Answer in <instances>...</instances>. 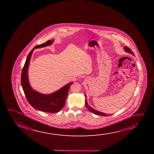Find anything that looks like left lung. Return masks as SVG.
Listing matches in <instances>:
<instances>
[{"mask_svg": "<svg viewBox=\"0 0 154 154\" xmlns=\"http://www.w3.org/2000/svg\"><path fill=\"white\" fill-rule=\"evenodd\" d=\"M124 48H125V51H126L127 53L131 54L133 55V56H135L134 55V54L133 52L131 51V49L130 48H129L128 47H126V46H125ZM85 96L86 97V94H85ZM85 106L86 107L88 108V111H90V112H92L93 114H96V115H98V116H110V115H111V114L103 113L100 112H99V111H96L95 109H92L91 106H90V105H88V102H87V99H85ZM111 115H112V114H111Z\"/></svg>", "mask_w": 154, "mask_h": 154, "instance_id": "left-lung-1", "label": "left lung"}]
</instances>
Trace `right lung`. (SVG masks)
<instances>
[{
	"mask_svg": "<svg viewBox=\"0 0 154 154\" xmlns=\"http://www.w3.org/2000/svg\"><path fill=\"white\" fill-rule=\"evenodd\" d=\"M53 41L54 40L47 41L45 43L36 45L30 51L23 67L21 83L27 101L34 109L45 112L54 113L58 112L65 106L69 90L73 82H71L67 84L54 93L50 94H43L34 91L31 88L28 78V66L33 51L36 48H42L51 45Z\"/></svg>",
	"mask_w": 154,
	"mask_h": 154,
	"instance_id": "obj_1",
	"label": "right lung"
}]
</instances>
